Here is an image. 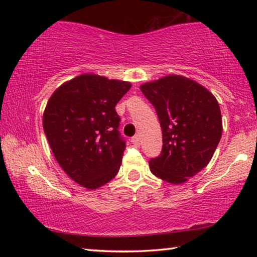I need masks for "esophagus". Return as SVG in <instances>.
I'll use <instances>...</instances> for the list:
<instances>
[{
  "mask_svg": "<svg viewBox=\"0 0 257 257\" xmlns=\"http://www.w3.org/2000/svg\"><path fill=\"white\" fill-rule=\"evenodd\" d=\"M132 142H133V144H135V145H139V142H141V137H139L138 135H136V136H134L132 138Z\"/></svg>",
  "mask_w": 257,
  "mask_h": 257,
  "instance_id": "1",
  "label": "esophagus"
}]
</instances>
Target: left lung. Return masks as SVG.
Instances as JSON below:
<instances>
[{"label":"left lung","mask_w":257,"mask_h":257,"mask_svg":"<svg viewBox=\"0 0 257 257\" xmlns=\"http://www.w3.org/2000/svg\"><path fill=\"white\" fill-rule=\"evenodd\" d=\"M162 128L160 156L149 161L155 177L184 184L206 167L222 135L219 103L210 90L189 78L170 75L141 85Z\"/></svg>","instance_id":"obj_1"}]
</instances>
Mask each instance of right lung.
I'll return each instance as SVG.
<instances>
[{
    "instance_id": "right-lung-1",
    "label": "right lung",
    "mask_w": 257,
    "mask_h": 257,
    "mask_svg": "<svg viewBox=\"0 0 257 257\" xmlns=\"http://www.w3.org/2000/svg\"><path fill=\"white\" fill-rule=\"evenodd\" d=\"M128 81L84 73L51 95L43 128L55 160L73 181L97 189L118 173L125 143L120 137L115 105Z\"/></svg>"
}]
</instances>
